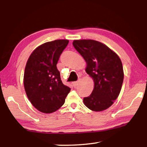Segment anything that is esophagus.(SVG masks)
<instances>
[{
	"mask_svg": "<svg viewBox=\"0 0 147 147\" xmlns=\"http://www.w3.org/2000/svg\"><path fill=\"white\" fill-rule=\"evenodd\" d=\"M79 83V81H76V82H73V85L74 87H76L77 85H78Z\"/></svg>",
	"mask_w": 147,
	"mask_h": 147,
	"instance_id": "34e87169",
	"label": "esophagus"
}]
</instances>
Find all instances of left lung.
<instances>
[{
	"instance_id": "left-lung-1",
	"label": "left lung",
	"mask_w": 147,
	"mask_h": 147,
	"mask_svg": "<svg viewBox=\"0 0 147 147\" xmlns=\"http://www.w3.org/2000/svg\"><path fill=\"white\" fill-rule=\"evenodd\" d=\"M74 48L86 62V72L94 81L91 94L84 104L94 111L109 108L120 93L124 79L123 64L115 52L93 39L74 40Z\"/></svg>"
}]
</instances>
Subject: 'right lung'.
Masks as SVG:
<instances>
[{
  "mask_svg": "<svg viewBox=\"0 0 147 147\" xmlns=\"http://www.w3.org/2000/svg\"><path fill=\"white\" fill-rule=\"evenodd\" d=\"M67 39H58L41 45L32 52L26 62L24 87L32 105L44 113H51L63 105L71 89L62 83L57 69Z\"/></svg>",
  "mask_w": 147,
  "mask_h": 147,
  "instance_id": "obj_1",
  "label": "right lung"
}]
</instances>
